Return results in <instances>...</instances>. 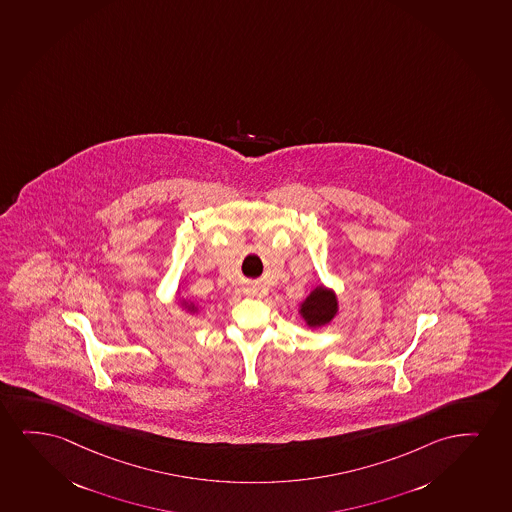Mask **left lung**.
Instances as JSON below:
<instances>
[{"label":"left lung","mask_w":512,"mask_h":512,"mask_svg":"<svg viewBox=\"0 0 512 512\" xmlns=\"http://www.w3.org/2000/svg\"><path fill=\"white\" fill-rule=\"evenodd\" d=\"M335 311H337L335 295L328 290H323L321 286L307 297L300 309L309 326L325 325L333 318Z\"/></svg>","instance_id":"left-lung-1"}]
</instances>
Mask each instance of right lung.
Segmentation results:
<instances>
[{"label": "right lung", "instance_id": "add662e5", "mask_svg": "<svg viewBox=\"0 0 512 512\" xmlns=\"http://www.w3.org/2000/svg\"><path fill=\"white\" fill-rule=\"evenodd\" d=\"M191 309H194V307H193V306H191Z\"/></svg>", "mask_w": 512, "mask_h": 512}]
</instances>
